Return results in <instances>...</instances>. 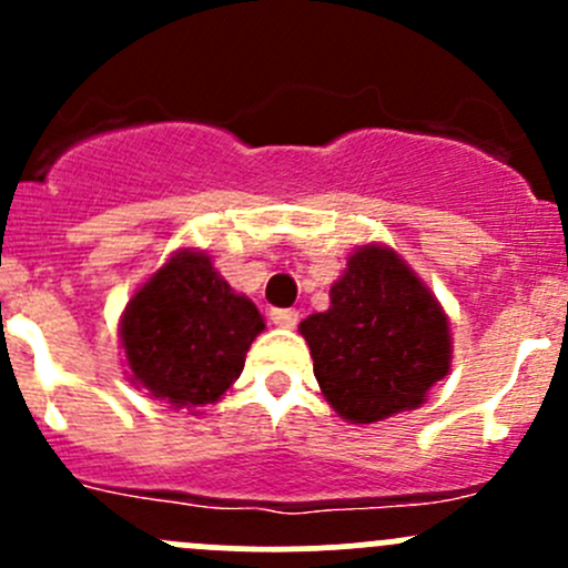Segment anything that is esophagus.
Segmentation results:
<instances>
[{"label": "esophagus", "mask_w": 568, "mask_h": 568, "mask_svg": "<svg viewBox=\"0 0 568 568\" xmlns=\"http://www.w3.org/2000/svg\"><path fill=\"white\" fill-rule=\"evenodd\" d=\"M296 321H300V313L291 311V307H277V311H272V324L283 326V329H294Z\"/></svg>", "instance_id": "esophagus-1"}]
</instances>
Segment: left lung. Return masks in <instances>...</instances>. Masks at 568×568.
Listing matches in <instances>:
<instances>
[{
	"label": "left lung",
	"mask_w": 568,
	"mask_h": 568,
	"mask_svg": "<svg viewBox=\"0 0 568 568\" xmlns=\"http://www.w3.org/2000/svg\"><path fill=\"white\" fill-rule=\"evenodd\" d=\"M313 374L332 409L376 423L415 409L450 368L443 305L398 252L365 244L329 288V311L300 324Z\"/></svg>",
	"instance_id": "8db88e82"
}]
</instances>
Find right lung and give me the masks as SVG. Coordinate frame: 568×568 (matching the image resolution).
I'll use <instances>...</instances> for the list:
<instances>
[{"instance_id":"right-lung-1","label":"right lung","mask_w":568,"mask_h":568,"mask_svg":"<svg viewBox=\"0 0 568 568\" xmlns=\"http://www.w3.org/2000/svg\"><path fill=\"white\" fill-rule=\"evenodd\" d=\"M263 316L211 257L181 250L140 285L120 318L131 382L173 409L214 404L242 376Z\"/></svg>"}]
</instances>
